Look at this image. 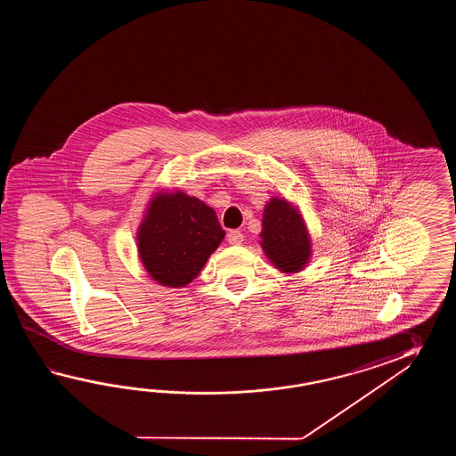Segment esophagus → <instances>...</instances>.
Instances as JSON below:
<instances>
[{
    "mask_svg": "<svg viewBox=\"0 0 456 456\" xmlns=\"http://www.w3.org/2000/svg\"><path fill=\"white\" fill-rule=\"evenodd\" d=\"M244 241V234L240 230H232L228 232V242L232 246H240Z\"/></svg>",
    "mask_w": 456,
    "mask_h": 456,
    "instance_id": "esophagus-1",
    "label": "esophagus"
}]
</instances>
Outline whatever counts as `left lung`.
<instances>
[{
    "instance_id": "8db88e82",
    "label": "left lung",
    "mask_w": 456,
    "mask_h": 456,
    "mask_svg": "<svg viewBox=\"0 0 456 456\" xmlns=\"http://www.w3.org/2000/svg\"><path fill=\"white\" fill-rule=\"evenodd\" d=\"M262 251L283 273H297L311 257V236L297 205L272 197L262 214Z\"/></svg>"
}]
</instances>
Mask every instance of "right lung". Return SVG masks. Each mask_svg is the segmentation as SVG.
<instances>
[{"label": "right lung", "mask_w": 456, "mask_h": 456, "mask_svg": "<svg viewBox=\"0 0 456 456\" xmlns=\"http://www.w3.org/2000/svg\"><path fill=\"white\" fill-rule=\"evenodd\" d=\"M224 238L212 207L183 191H159L146 205L136 248L156 283L181 289L200 273Z\"/></svg>", "instance_id": "add662e5"}]
</instances>
